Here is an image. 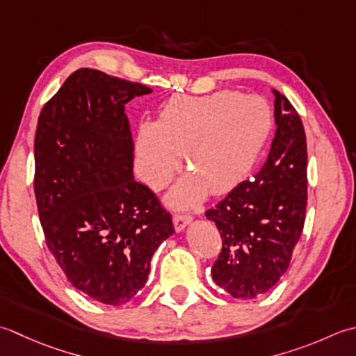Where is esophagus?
Returning <instances> with one entry per match:
<instances>
[{
    "label": "esophagus",
    "mask_w": 356,
    "mask_h": 356,
    "mask_svg": "<svg viewBox=\"0 0 356 356\" xmlns=\"http://www.w3.org/2000/svg\"><path fill=\"white\" fill-rule=\"evenodd\" d=\"M191 221H192V215H184V213H175V215H173V226H175L177 232L183 230Z\"/></svg>",
    "instance_id": "esophagus-1"
}]
</instances>
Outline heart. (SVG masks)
I'll use <instances>...</instances> for the list:
<instances>
[{"label": "heart", "instance_id": "obj_1", "mask_svg": "<svg viewBox=\"0 0 356 356\" xmlns=\"http://www.w3.org/2000/svg\"><path fill=\"white\" fill-rule=\"evenodd\" d=\"M272 127V112L259 97L220 90L202 97H173L155 126L136 138L138 168L144 183L159 188L170 179L184 152L192 170L173 187L170 204L192 207L207 188L227 192L257 161Z\"/></svg>", "mask_w": 356, "mask_h": 356}]
</instances>
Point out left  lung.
<instances>
[{"instance_id":"1","label":"left lung","mask_w":356,"mask_h":356,"mask_svg":"<svg viewBox=\"0 0 356 356\" xmlns=\"http://www.w3.org/2000/svg\"><path fill=\"white\" fill-rule=\"evenodd\" d=\"M273 92L277 130L266 163L255 177L239 183L206 212L222 239L212 278L239 300L255 298L277 284L306 220V134L290 101Z\"/></svg>"}]
</instances>
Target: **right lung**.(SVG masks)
<instances>
[{
    "label": "right lung",
    "mask_w": 356,
    "mask_h": 356,
    "mask_svg": "<svg viewBox=\"0 0 356 356\" xmlns=\"http://www.w3.org/2000/svg\"><path fill=\"white\" fill-rule=\"evenodd\" d=\"M150 92L78 69L36 127L33 188L47 249L72 286L108 306L140 292L158 245L175 232L172 215L132 172L124 106Z\"/></svg>",
    "instance_id": "1"
}]
</instances>
